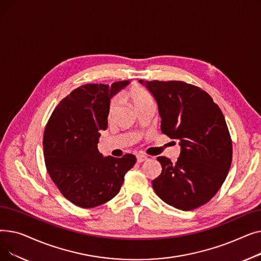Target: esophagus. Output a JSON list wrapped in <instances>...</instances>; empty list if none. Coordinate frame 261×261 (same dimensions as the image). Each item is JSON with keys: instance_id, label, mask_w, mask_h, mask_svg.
I'll use <instances>...</instances> for the list:
<instances>
[{"instance_id": "obj_1", "label": "esophagus", "mask_w": 261, "mask_h": 261, "mask_svg": "<svg viewBox=\"0 0 261 261\" xmlns=\"http://www.w3.org/2000/svg\"><path fill=\"white\" fill-rule=\"evenodd\" d=\"M147 160H148V158L145 156V155H142V154L136 155V161H138V163H143V162H145Z\"/></svg>"}]
</instances>
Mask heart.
<instances>
[{
    "mask_svg": "<svg viewBox=\"0 0 261 261\" xmlns=\"http://www.w3.org/2000/svg\"><path fill=\"white\" fill-rule=\"evenodd\" d=\"M126 97L131 100V102L133 103V106L135 107L136 110H138L141 107H143V106H146L148 103L153 102L151 96H150L140 86L131 87L126 93ZM118 102H119L118 98H113L111 100V102H110V106H109V116L110 117H111L114 114V112L116 111Z\"/></svg>",
    "mask_w": 261,
    "mask_h": 261,
    "instance_id": "1",
    "label": "heart"
}]
</instances>
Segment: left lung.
Segmentation results:
<instances>
[{
	"mask_svg": "<svg viewBox=\"0 0 261 261\" xmlns=\"http://www.w3.org/2000/svg\"><path fill=\"white\" fill-rule=\"evenodd\" d=\"M152 94L161 130L181 146L177 161L159 156L155 194L171 206L191 211L207 203L228 173L232 146L225 118L211 96L184 81L140 80Z\"/></svg>",
	"mask_w": 261,
	"mask_h": 261,
	"instance_id": "left-lung-1",
	"label": "left lung"
}]
</instances>
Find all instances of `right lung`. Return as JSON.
Instances as JSON below:
<instances>
[{"mask_svg": "<svg viewBox=\"0 0 261 261\" xmlns=\"http://www.w3.org/2000/svg\"><path fill=\"white\" fill-rule=\"evenodd\" d=\"M127 85L128 80L81 86L58 103L46 123L47 172L63 197L79 207L92 208L113 199L136 162L133 154L105 158L97 148L99 131L108 127L110 101Z\"/></svg>", "mask_w": 261, "mask_h": 261, "instance_id": "add662e5", "label": "right lung"}]
</instances>
